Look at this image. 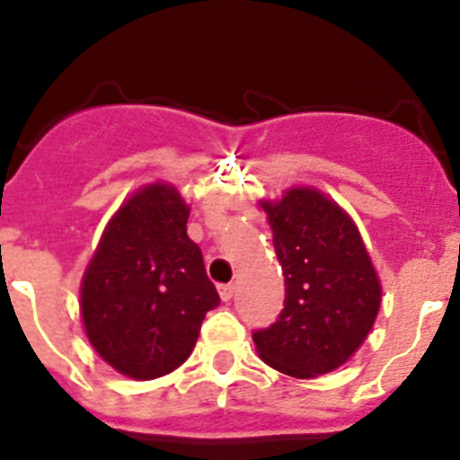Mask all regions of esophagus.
Instances as JSON below:
<instances>
[{"instance_id":"1","label":"esophagus","mask_w":460,"mask_h":460,"mask_svg":"<svg viewBox=\"0 0 460 460\" xmlns=\"http://www.w3.org/2000/svg\"><path fill=\"white\" fill-rule=\"evenodd\" d=\"M234 291H235L234 284H222V287H220V297L225 302H229L231 297H234Z\"/></svg>"}]
</instances>
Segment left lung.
I'll use <instances>...</instances> for the list:
<instances>
[{
    "instance_id": "1",
    "label": "left lung",
    "mask_w": 460,
    "mask_h": 460,
    "mask_svg": "<svg viewBox=\"0 0 460 460\" xmlns=\"http://www.w3.org/2000/svg\"><path fill=\"white\" fill-rule=\"evenodd\" d=\"M284 272V309L252 334L261 359L293 378L341 367L362 346L380 309L378 275L355 222L314 188L261 201Z\"/></svg>"
}]
</instances>
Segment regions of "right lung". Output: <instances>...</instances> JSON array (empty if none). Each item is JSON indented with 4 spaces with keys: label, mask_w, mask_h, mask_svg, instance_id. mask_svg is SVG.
Returning a JSON list of instances; mask_svg holds the SVG:
<instances>
[{
    "label": "right lung",
    "mask_w": 460,
    "mask_h": 460,
    "mask_svg": "<svg viewBox=\"0 0 460 460\" xmlns=\"http://www.w3.org/2000/svg\"><path fill=\"white\" fill-rule=\"evenodd\" d=\"M190 208L169 183L139 188L102 231L80 288L86 337L119 374L153 380L192 353L206 312L220 305Z\"/></svg>",
    "instance_id": "right-lung-1"
}]
</instances>
